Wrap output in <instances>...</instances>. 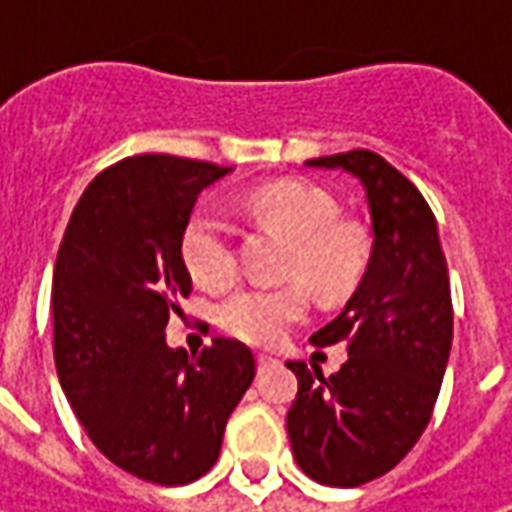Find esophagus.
Segmentation results:
<instances>
[{
  "mask_svg": "<svg viewBox=\"0 0 512 512\" xmlns=\"http://www.w3.org/2000/svg\"><path fill=\"white\" fill-rule=\"evenodd\" d=\"M256 362H259V370H265V367H270V364L276 362V359H273V356H265V353H262V356H259Z\"/></svg>",
  "mask_w": 512,
  "mask_h": 512,
  "instance_id": "34e87169",
  "label": "esophagus"
}]
</instances>
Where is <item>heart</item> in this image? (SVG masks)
Wrapping results in <instances>:
<instances>
[{"label":"heart","mask_w":512,"mask_h":512,"mask_svg":"<svg viewBox=\"0 0 512 512\" xmlns=\"http://www.w3.org/2000/svg\"><path fill=\"white\" fill-rule=\"evenodd\" d=\"M245 210L256 225L279 233L290 242L285 279L279 287H247L227 299L219 310L225 333L253 344L273 347L307 313V287L325 299L339 302L362 282L370 262V236L353 219H336V199L302 182H270L250 190ZM182 259L187 273L205 290H225L239 276V256L233 233L216 210H196L182 230Z\"/></svg>","instance_id":"obj_1"}]
</instances>
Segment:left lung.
I'll use <instances>...</instances> for the list:
<instances>
[{"label": "left lung", "instance_id": "8db88e82", "mask_svg": "<svg viewBox=\"0 0 512 512\" xmlns=\"http://www.w3.org/2000/svg\"><path fill=\"white\" fill-rule=\"evenodd\" d=\"M364 187L373 250L344 310L310 336L347 344L339 373L287 362L299 393L287 410L293 456L313 482L359 487L390 473L433 416L453 344V302L436 216L419 187L373 150L310 159Z\"/></svg>", "mask_w": 512, "mask_h": 512}]
</instances>
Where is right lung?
<instances>
[{
	"mask_svg": "<svg viewBox=\"0 0 512 512\" xmlns=\"http://www.w3.org/2000/svg\"><path fill=\"white\" fill-rule=\"evenodd\" d=\"M230 168L142 153L102 170L70 216L53 270V359L99 453L150 484L196 482L256 376L250 347L187 356L165 327L193 282L182 259L196 196Z\"/></svg>",
	"mask_w": 512,
	"mask_h": 512,
	"instance_id": "1",
	"label": "right lung"
}]
</instances>
